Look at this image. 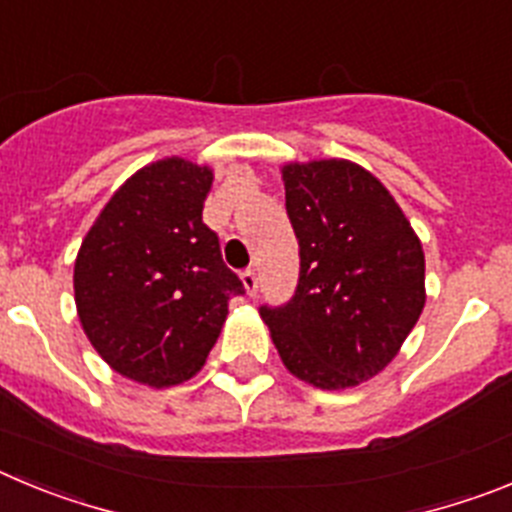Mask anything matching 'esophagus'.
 Masks as SVG:
<instances>
[{
	"instance_id": "1",
	"label": "esophagus",
	"mask_w": 512,
	"mask_h": 512,
	"mask_svg": "<svg viewBox=\"0 0 512 512\" xmlns=\"http://www.w3.org/2000/svg\"><path fill=\"white\" fill-rule=\"evenodd\" d=\"M241 282H243V287H246L248 295H256V289H259V277H256V271L253 269L243 271Z\"/></svg>"
}]
</instances>
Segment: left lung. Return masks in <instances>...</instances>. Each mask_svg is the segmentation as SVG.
<instances>
[{"mask_svg":"<svg viewBox=\"0 0 512 512\" xmlns=\"http://www.w3.org/2000/svg\"><path fill=\"white\" fill-rule=\"evenodd\" d=\"M282 179L300 282L287 305H261V318L297 379L356 387L395 359L418 323L423 246L395 197L359 164H287Z\"/></svg>","mask_w":512,"mask_h":512,"instance_id":"obj_1","label":"left lung"}]
</instances>
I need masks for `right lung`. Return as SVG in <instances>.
I'll return each mask as SVG.
<instances>
[{
    "mask_svg": "<svg viewBox=\"0 0 512 512\" xmlns=\"http://www.w3.org/2000/svg\"><path fill=\"white\" fill-rule=\"evenodd\" d=\"M210 166L171 156L135 171L104 205L74 264L89 343L122 377L156 390L205 366L241 279L202 223Z\"/></svg>",
    "mask_w": 512,
    "mask_h": 512,
    "instance_id": "1",
    "label": "right lung"
}]
</instances>
